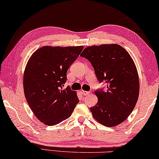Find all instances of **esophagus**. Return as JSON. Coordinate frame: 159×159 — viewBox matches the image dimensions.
Wrapping results in <instances>:
<instances>
[{
  "label": "esophagus",
  "instance_id": "1",
  "mask_svg": "<svg viewBox=\"0 0 159 159\" xmlns=\"http://www.w3.org/2000/svg\"><path fill=\"white\" fill-rule=\"evenodd\" d=\"M80 92H81L82 94L84 96H87L89 94V92H87V91H84V90H81L80 91Z\"/></svg>",
  "mask_w": 159,
  "mask_h": 159
}]
</instances>
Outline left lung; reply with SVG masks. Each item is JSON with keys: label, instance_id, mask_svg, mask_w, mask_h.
I'll return each mask as SVG.
<instances>
[{"label": "left lung", "instance_id": "left-lung-1", "mask_svg": "<svg viewBox=\"0 0 159 159\" xmlns=\"http://www.w3.org/2000/svg\"><path fill=\"white\" fill-rule=\"evenodd\" d=\"M94 69L106 92L97 90V105L90 108L93 118L106 127L118 125L128 118L136 105L139 92L137 70L125 49L116 43L88 46L81 55Z\"/></svg>", "mask_w": 159, "mask_h": 159}]
</instances>
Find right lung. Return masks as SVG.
Listing matches in <instances>:
<instances>
[{"mask_svg":"<svg viewBox=\"0 0 159 159\" xmlns=\"http://www.w3.org/2000/svg\"><path fill=\"white\" fill-rule=\"evenodd\" d=\"M83 46H49L39 48L26 65L23 87L35 116L46 125H55L70 118L79 102L77 93L62 89L67 71Z\"/></svg>","mask_w":159,"mask_h":159,"instance_id":"1","label":"right lung"}]
</instances>
